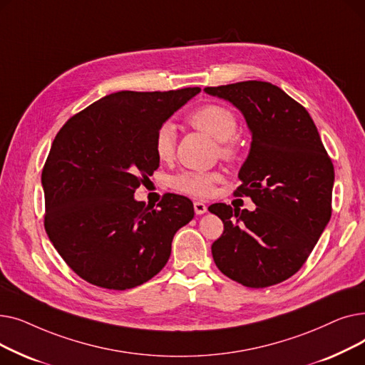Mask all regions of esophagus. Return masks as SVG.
<instances>
[{"label":"esophagus","mask_w":365,"mask_h":365,"mask_svg":"<svg viewBox=\"0 0 365 365\" xmlns=\"http://www.w3.org/2000/svg\"><path fill=\"white\" fill-rule=\"evenodd\" d=\"M194 210H195V215H204L207 212V205L201 201H195L194 202Z\"/></svg>","instance_id":"1"}]
</instances>
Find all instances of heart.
<instances>
[{
    "mask_svg": "<svg viewBox=\"0 0 365 365\" xmlns=\"http://www.w3.org/2000/svg\"><path fill=\"white\" fill-rule=\"evenodd\" d=\"M189 124L194 128L208 134L219 142V152L223 158L232 160L238 153V140L234 138L238 130L235 113L219 103H207L195 109L187 117ZM176 128L173 124H163L153 138V150L160 161L167 163L175 155ZM223 176L219 171H183L173 178V187L183 194L197 198L210 197L215 185L222 182Z\"/></svg>",
    "mask_w": 365,
    "mask_h": 365,
    "instance_id": "1",
    "label": "heart"
}]
</instances>
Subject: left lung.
I'll return each mask as SVG.
<instances>
[{
	"instance_id": "8db88e82",
	"label": "left lung",
	"mask_w": 365,
	"mask_h": 365,
	"mask_svg": "<svg viewBox=\"0 0 365 365\" xmlns=\"http://www.w3.org/2000/svg\"><path fill=\"white\" fill-rule=\"evenodd\" d=\"M204 91L231 102L250 128L235 195L257 205L255 212L208 207L223 222L212 245L215 263L245 287L275 285L300 269L331 217L333 163L308 110L279 87L242 81Z\"/></svg>"
}]
</instances>
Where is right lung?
<instances>
[{"instance_id": "right-lung-1", "label": "right lung", "mask_w": 365, "mask_h": 365, "mask_svg": "<svg viewBox=\"0 0 365 365\" xmlns=\"http://www.w3.org/2000/svg\"><path fill=\"white\" fill-rule=\"evenodd\" d=\"M201 91H118L75 113L56 134L43 168L44 227L87 282L127 290L165 266L171 241L194 217L189 198L167 194L153 208L134 200L160 160L157 130Z\"/></svg>"}]
</instances>
